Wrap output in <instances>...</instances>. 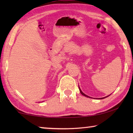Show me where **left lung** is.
<instances>
[{
  "label": "left lung",
  "mask_w": 133,
  "mask_h": 133,
  "mask_svg": "<svg viewBox=\"0 0 133 133\" xmlns=\"http://www.w3.org/2000/svg\"><path fill=\"white\" fill-rule=\"evenodd\" d=\"M79 90H80V93H81V94H82V95H83V96H85V97H89L88 96H87V95H85V94H84L83 93V92L82 91V90H80V89L79 88ZM110 96V95H109ZM108 96H106V97H103V98H100V99H103V98H105V97H107Z\"/></svg>",
  "instance_id": "obj_1"
}]
</instances>
